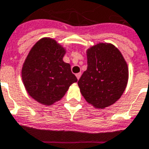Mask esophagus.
<instances>
[{
  "mask_svg": "<svg viewBox=\"0 0 149 149\" xmlns=\"http://www.w3.org/2000/svg\"><path fill=\"white\" fill-rule=\"evenodd\" d=\"M76 77H77V79H79V78H80V77H81V73H80V72H79V73H77V74H76Z\"/></svg>",
  "mask_w": 149,
  "mask_h": 149,
  "instance_id": "esophagus-1",
  "label": "esophagus"
}]
</instances>
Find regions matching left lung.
<instances>
[{"instance_id":"obj_1","label":"left lung","mask_w":149,"mask_h":149,"mask_svg":"<svg viewBox=\"0 0 149 149\" xmlns=\"http://www.w3.org/2000/svg\"><path fill=\"white\" fill-rule=\"evenodd\" d=\"M87 69L78 81L80 93L96 109L109 107L120 99L129 78L127 63L117 47L98 43L87 50Z\"/></svg>"}]
</instances>
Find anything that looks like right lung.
I'll return each instance as SVG.
<instances>
[{"instance_id": "add662e5", "label": "right lung", "mask_w": 149, "mask_h": 149, "mask_svg": "<svg viewBox=\"0 0 149 149\" xmlns=\"http://www.w3.org/2000/svg\"><path fill=\"white\" fill-rule=\"evenodd\" d=\"M66 49L55 40L43 37L34 44L22 68V79L32 98L52 105L63 97L77 81L69 63L63 61Z\"/></svg>"}]
</instances>
